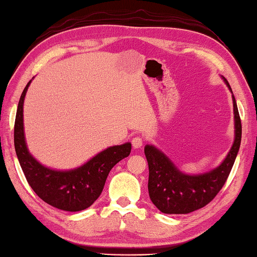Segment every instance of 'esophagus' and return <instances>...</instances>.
Returning <instances> with one entry per match:
<instances>
[{
    "instance_id": "esophagus-1",
    "label": "esophagus",
    "mask_w": 257,
    "mask_h": 257,
    "mask_svg": "<svg viewBox=\"0 0 257 257\" xmlns=\"http://www.w3.org/2000/svg\"><path fill=\"white\" fill-rule=\"evenodd\" d=\"M132 143H133V146L135 147V149H141L143 144H144V139H143L142 136H136L133 138Z\"/></svg>"
}]
</instances>
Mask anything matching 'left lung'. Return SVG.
Here are the masks:
<instances>
[{
  "instance_id": "obj_1",
  "label": "left lung",
  "mask_w": 257,
  "mask_h": 257,
  "mask_svg": "<svg viewBox=\"0 0 257 257\" xmlns=\"http://www.w3.org/2000/svg\"><path fill=\"white\" fill-rule=\"evenodd\" d=\"M223 78V77H222ZM223 80L232 93L225 78ZM234 141L223 162L202 175L182 173L172 161L153 145L145 146L149 163V194L151 201L165 214H187L207 205L227 181L241 142V121L232 94Z\"/></svg>"
}]
</instances>
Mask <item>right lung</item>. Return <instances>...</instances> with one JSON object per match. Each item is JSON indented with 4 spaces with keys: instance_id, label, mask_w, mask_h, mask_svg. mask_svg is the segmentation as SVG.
Here are the masks:
<instances>
[{
    "instance_id": "add662e5",
    "label": "right lung",
    "mask_w": 257,
    "mask_h": 257,
    "mask_svg": "<svg viewBox=\"0 0 257 257\" xmlns=\"http://www.w3.org/2000/svg\"><path fill=\"white\" fill-rule=\"evenodd\" d=\"M30 80L21 94L15 122V149L29 186L45 203L60 210L78 212L99 197L114 165L130 154L132 144L107 147L81 167L68 171L46 168L29 153L24 133V101Z\"/></svg>"
}]
</instances>
